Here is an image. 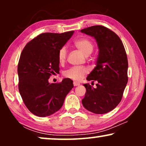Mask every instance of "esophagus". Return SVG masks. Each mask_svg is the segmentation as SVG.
I'll use <instances>...</instances> for the list:
<instances>
[{
	"label": "esophagus",
	"mask_w": 146,
	"mask_h": 146,
	"mask_svg": "<svg viewBox=\"0 0 146 146\" xmlns=\"http://www.w3.org/2000/svg\"><path fill=\"white\" fill-rule=\"evenodd\" d=\"M73 84H74V86H77L80 85V83L77 82H76V81H74L73 82Z\"/></svg>",
	"instance_id": "34e87169"
}]
</instances>
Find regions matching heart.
<instances>
[{
  "label": "heart",
  "mask_w": 146,
  "mask_h": 146,
  "mask_svg": "<svg viewBox=\"0 0 146 146\" xmlns=\"http://www.w3.org/2000/svg\"><path fill=\"white\" fill-rule=\"evenodd\" d=\"M74 46L80 51L85 56H88L94 50L93 43L89 39L80 38L74 42ZM67 56V50L66 47H62L59 50L58 53V58L60 63L64 62L66 59ZM88 73L87 69L84 68H77L73 67L65 71L64 74L68 78L72 79L74 80L79 81L84 78V76Z\"/></svg>",
  "instance_id": "heart-1"
}]
</instances>
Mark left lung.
<instances>
[{
	"label": "left lung",
	"mask_w": 146,
	"mask_h": 146,
	"mask_svg": "<svg viewBox=\"0 0 146 146\" xmlns=\"http://www.w3.org/2000/svg\"><path fill=\"white\" fill-rule=\"evenodd\" d=\"M80 32L94 38L98 48L96 66L86 78L96 81V87L84 84L86 92L82 103L91 112L103 114L114 109L122 98L128 80L127 55L122 42L111 30L97 25Z\"/></svg>",
	"instance_id": "left-lung-1"
}]
</instances>
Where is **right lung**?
I'll return each mask as SVG.
<instances>
[{
	"mask_svg": "<svg viewBox=\"0 0 146 146\" xmlns=\"http://www.w3.org/2000/svg\"><path fill=\"white\" fill-rule=\"evenodd\" d=\"M73 34L74 31L40 34L22 51L18 64L19 92L26 106L35 115L46 117L58 111L74 87L69 78L58 84L48 81L52 74L59 72L58 53Z\"/></svg>",
	"mask_w": 146,
	"mask_h": 146,
	"instance_id": "add662e5",
	"label": "right lung"
}]
</instances>
